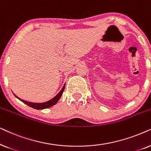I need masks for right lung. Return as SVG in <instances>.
Listing matches in <instances>:
<instances>
[{
  "label": "right lung",
  "instance_id": "obj_1",
  "mask_svg": "<svg viewBox=\"0 0 151 151\" xmlns=\"http://www.w3.org/2000/svg\"><path fill=\"white\" fill-rule=\"evenodd\" d=\"M65 83L64 84V86H63V88H62V89L60 90V92L55 96V97L52 98V99L49 100V101L43 102V103H33V102L25 101V100L21 99H20L19 97H18V96L16 95L15 94H14V96H16V97H17V99H19L20 101L23 102L24 104H27V106H30L31 108H35V109H37V110H43V109H45V108H50L52 106L55 105V104H57L58 101H59L60 98L61 97V95L64 91V89H65Z\"/></svg>",
  "mask_w": 151,
  "mask_h": 151
}]
</instances>
